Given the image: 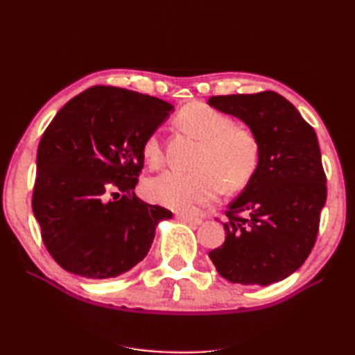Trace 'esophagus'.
<instances>
[{"instance_id":"esophagus-1","label":"esophagus","mask_w":355,"mask_h":355,"mask_svg":"<svg viewBox=\"0 0 355 355\" xmlns=\"http://www.w3.org/2000/svg\"><path fill=\"white\" fill-rule=\"evenodd\" d=\"M175 218L178 220L186 222V224H189V225H200L202 224L200 218H196V216H189V214H184V213H177Z\"/></svg>"}]
</instances>
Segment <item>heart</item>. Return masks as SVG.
Returning a JSON list of instances; mask_svg holds the SVG:
<instances>
[{"instance_id": "1", "label": "heart", "mask_w": 355, "mask_h": 355, "mask_svg": "<svg viewBox=\"0 0 355 355\" xmlns=\"http://www.w3.org/2000/svg\"><path fill=\"white\" fill-rule=\"evenodd\" d=\"M177 123L202 142L196 171H164L144 183L150 202L177 211H192L216 200L222 189L236 191L250 182L260 163V142L244 125H235L225 112L205 103L186 105L177 114ZM142 156L150 167L164 161L159 131L142 142Z\"/></svg>"}]
</instances>
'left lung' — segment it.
Returning <instances> with one entry per match:
<instances>
[{"instance_id":"left-lung-1","label":"left lung","mask_w":355,"mask_h":355,"mask_svg":"<svg viewBox=\"0 0 355 355\" xmlns=\"http://www.w3.org/2000/svg\"><path fill=\"white\" fill-rule=\"evenodd\" d=\"M216 110L239 117L260 142V163L225 211V241L209 252L232 284L284 280L316 243L327 186L313 127L277 92L216 95Z\"/></svg>"}]
</instances>
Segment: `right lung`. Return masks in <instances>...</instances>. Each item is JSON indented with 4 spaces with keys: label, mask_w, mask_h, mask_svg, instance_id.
Segmentation results:
<instances>
[{
    "label": "right lung",
    "mask_w": 355,
    "mask_h": 355,
    "mask_svg": "<svg viewBox=\"0 0 355 355\" xmlns=\"http://www.w3.org/2000/svg\"><path fill=\"white\" fill-rule=\"evenodd\" d=\"M171 103L114 86H94L65 103L42 135L33 211L59 266L110 279L144 260L169 209L135 194L142 142Z\"/></svg>",
    "instance_id": "1"
}]
</instances>
